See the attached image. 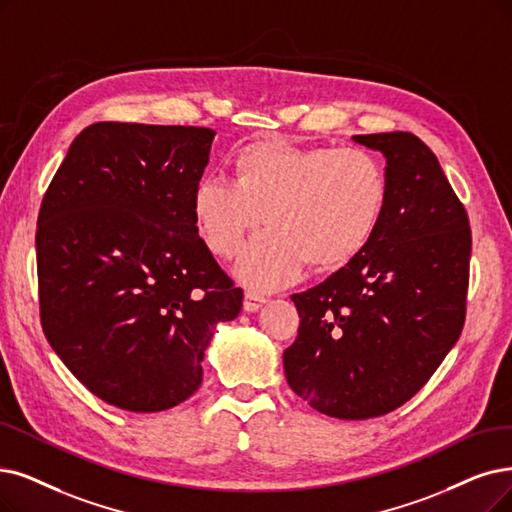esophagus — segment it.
Masks as SVG:
<instances>
[{"instance_id": "1", "label": "esophagus", "mask_w": 512, "mask_h": 512, "mask_svg": "<svg viewBox=\"0 0 512 512\" xmlns=\"http://www.w3.org/2000/svg\"><path fill=\"white\" fill-rule=\"evenodd\" d=\"M267 302V298H264L260 292H254V290H248L243 296V311L248 313H256L260 306Z\"/></svg>"}]
</instances>
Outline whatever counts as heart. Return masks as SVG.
<instances>
[{"mask_svg": "<svg viewBox=\"0 0 512 512\" xmlns=\"http://www.w3.org/2000/svg\"><path fill=\"white\" fill-rule=\"evenodd\" d=\"M231 168L233 180H197L193 218L220 258L235 256L264 220L269 231L235 269L260 290L294 281L302 264L321 273L346 267L374 241L391 203L384 163L365 149L256 140L233 155Z\"/></svg>", "mask_w": 512, "mask_h": 512, "instance_id": "heart-1", "label": "heart"}]
</instances>
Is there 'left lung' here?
<instances>
[{
	"label": "left lung",
	"instance_id": "8db88e82",
	"mask_svg": "<svg viewBox=\"0 0 512 512\" xmlns=\"http://www.w3.org/2000/svg\"><path fill=\"white\" fill-rule=\"evenodd\" d=\"M353 140L384 155L391 203L355 260L292 296L300 327L283 353L292 391L340 420L393 412L435 374L462 332L473 245L464 206L418 136Z\"/></svg>",
	"mask_w": 512,
	"mask_h": 512
}]
</instances>
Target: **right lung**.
Instances as JSON below:
<instances>
[{"label":"right lung","instance_id":"1","mask_svg":"<svg viewBox=\"0 0 512 512\" xmlns=\"http://www.w3.org/2000/svg\"><path fill=\"white\" fill-rule=\"evenodd\" d=\"M216 132L100 121L71 142L37 218L44 334L90 393L161 412L201 384L216 323L243 292L193 218Z\"/></svg>","mask_w":512,"mask_h":512}]
</instances>
